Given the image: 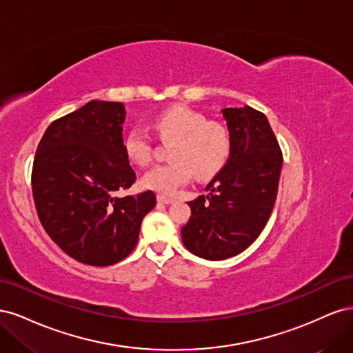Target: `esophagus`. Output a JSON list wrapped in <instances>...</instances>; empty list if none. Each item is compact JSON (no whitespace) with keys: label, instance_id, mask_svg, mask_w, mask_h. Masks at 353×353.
Instances as JSON below:
<instances>
[{"label":"esophagus","instance_id":"34e87169","mask_svg":"<svg viewBox=\"0 0 353 353\" xmlns=\"http://www.w3.org/2000/svg\"><path fill=\"white\" fill-rule=\"evenodd\" d=\"M157 201L159 203H163V205H170V203H174L172 197H166V196H157Z\"/></svg>","mask_w":353,"mask_h":353}]
</instances>
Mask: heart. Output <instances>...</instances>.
Segmentation results:
<instances>
[{"instance_id":"1","label":"heart","mask_w":353,"mask_h":353,"mask_svg":"<svg viewBox=\"0 0 353 353\" xmlns=\"http://www.w3.org/2000/svg\"><path fill=\"white\" fill-rule=\"evenodd\" d=\"M154 128L170 144L172 162L150 168L141 178V185L159 194H172L187 184L191 175L209 179L227 165L231 154L228 130L190 108L178 105L160 113ZM123 152L131 163L144 166L152 159L153 140L141 128H132L123 138Z\"/></svg>"}]
</instances>
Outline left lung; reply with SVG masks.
I'll list each match as a JSON object with an SVG mask.
<instances>
[{
	"instance_id": "left-lung-1",
	"label": "left lung",
	"mask_w": 353,
	"mask_h": 353,
	"mask_svg": "<svg viewBox=\"0 0 353 353\" xmlns=\"http://www.w3.org/2000/svg\"><path fill=\"white\" fill-rule=\"evenodd\" d=\"M231 137L227 165L208 184L206 196L188 201L181 228L185 248L209 261L245 250L268 222L279 191L283 153L266 116L250 105L222 110Z\"/></svg>"
}]
</instances>
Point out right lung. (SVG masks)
<instances>
[{
  "instance_id": "add662e5",
  "label": "right lung",
  "mask_w": 353,
  "mask_h": 353,
  "mask_svg": "<svg viewBox=\"0 0 353 353\" xmlns=\"http://www.w3.org/2000/svg\"><path fill=\"white\" fill-rule=\"evenodd\" d=\"M125 105L92 100L52 122L32 168V193L51 240L81 263L109 266L130 254L153 191L117 197L135 183L123 152Z\"/></svg>"
}]
</instances>
